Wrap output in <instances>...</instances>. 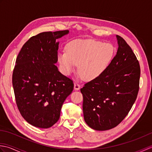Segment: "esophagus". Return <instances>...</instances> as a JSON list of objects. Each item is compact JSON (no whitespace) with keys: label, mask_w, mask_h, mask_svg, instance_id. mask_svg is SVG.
<instances>
[{"label":"esophagus","mask_w":152,"mask_h":152,"mask_svg":"<svg viewBox=\"0 0 152 152\" xmlns=\"http://www.w3.org/2000/svg\"><path fill=\"white\" fill-rule=\"evenodd\" d=\"M74 90H76V91H78V90H79L80 89V85L78 83H74Z\"/></svg>","instance_id":"esophagus-1"}]
</instances>
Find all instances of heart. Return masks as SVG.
Segmentation results:
<instances>
[{"label": "heart", "instance_id": "obj_1", "mask_svg": "<svg viewBox=\"0 0 152 152\" xmlns=\"http://www.w3.org/2000/svg\"><path fill=\"white\" fill-rule=\"evenodd\" d=\"M115 54V48L110 43L87 39L75 40L66 46V51L57 54V61L66 74L76 69L82 78L92 80L98 78L107 69Z\"/></svg>", "mask_w": 152, "mask_h": 152}]
</instances>
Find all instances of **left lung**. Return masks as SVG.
<instances>
[{
  "instance_id": "left-lung-1",
  "label": "left lung",
  "mask_w": 152,
  "mask_h": 152,
  "mask_svg": "<svg viewBox=\"0 0 152 152\" xmlns=\"http://www.w3.org/2000/svg\"><path fill=\"white\" fill-rule=\"evenodd\" d=\"M116 38L118 51L107 69L80 89L84 120L96 131L111 129L120 124L139 89V63L124 38L118 35Z\"/></svg>"
}]
</instances>
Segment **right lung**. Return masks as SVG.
I'll return each mask as SVG.
<instances>
[{
    "label": "right lung",
    "instance_id": "add662e5",
    "mask_svg": "<svg viewBox=\"0 0 152 152\" xmlns=\"http://www.w3.org/2000/svg\"><path fill=\"white\" fill-rule=\"evenodd\" d=\"M69 31L44 32L23 46L15 61L12 84L16 104L28 124L51 127L59 120L62 105L74 83L55 65L59 39Z\"/></svg>",
    "mask_w": 152,
    "mask_h": 152
}]
</instances>
